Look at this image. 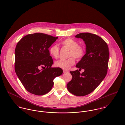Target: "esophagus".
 I'll list each match as a JSON object with an SVG mask.
<instances>
[{
    "instance_id": "1",
    "label": "esophagus",
    "mask_w": 125,
    "mask_h": 125,
    "mask_svg": "<svg viewBox=\"0 0 125 125\" xmlns=\"http://www.w3.org/2000/svg\"><path fill=\"white\" fill-rule=\"evenodd\" d=\"M69 72L68 71H66V70H63V73H68Z\"/></svg>"
}]
</instances>
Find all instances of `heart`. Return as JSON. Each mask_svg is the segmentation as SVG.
<instances>
[{"mask_svg":"<svg viewBox=\"0 0 125 125\" xmlns=\"http://www.w3.org/2000/svg\"><path fill=\"white\" fill-rule=\"evenodd\" d=\"M62 45L69 50V57H74L75 58L79 60L83 57L85 53V49L83 47L79 46L78 43L76 41L68 38L63 40L61 42ZM50 54L54 58L57 59L59 55V49L56 45H52L49 50ZM75 59L73 57H71L66 60H60L55 63V65L59 68L67 70L69 69L75 63Z\"/></svg>","mask_w":125,"mask_h":125,"instance_id":"1","label":"heart"}]
</instances>
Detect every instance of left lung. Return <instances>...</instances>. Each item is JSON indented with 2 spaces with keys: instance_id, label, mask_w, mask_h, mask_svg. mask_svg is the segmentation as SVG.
Listing matches in <instances>:
<instances>
[{
  "instance_id": "8db88e82",
  "label": "left lung",
  "mask_w": 125,
  "mask_h": 125,
  "mask_svg": "<svg viewBox=\"0 0 125 125\" xmlns=\"http://www.w3.org/2000/svg\"><path fill=\"white\" fill-rule=\"evenodd\" d=\"M75 38L82 39L86 45V53L76 67L85 71H70L72 79L68 83V91L77 96H83L93 92L105 77L109 60L108 47L105 42L97 35L81 33Z\"/></svg>"
}]
</instances>
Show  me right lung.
<instances>
[{
	"instance_id": "right-lung-1",
	"label": "right lung",
	"mask_w": 125,
	"mask_h": 125,
	"mask_svg": "<svg viewBox=\"0 0 125 125\" xmlns=\"http://www.w3.org/2000/svg\"><path fill=\"white\" fill-rule=\"evenodd\" d=\"M58 37L41 33L28 34L18 43L15 49V70L25 89L36 95H43L52 89L53 79L63 70L52 68L49 49Z\"/></svg>"
}]
</instances>
